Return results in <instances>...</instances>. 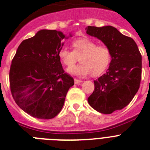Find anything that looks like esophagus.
Returning <instances> with one entry per match:
<instances>
[{"label":"esophagus","instance_id":"34e87169","mask_svg":"<svg viewBox=\"0 0 150 150\" xmlns=\"http://www.w3.org/2000/svg\"><path fill=\"white\" fill-rule=\"evenodd\" d=\"M83 82V80H80V79H74V83L75 84H78V83H80Z\"/></svg>","mask_w":150,"mask_h":150}]
</instances>
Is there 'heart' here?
<instances>
[{"mask_svg":"<svg viewBox=\"0 0 150 150\" xmlns=\"http://www.w3.org/2000/svg\"><path fill=\"white\" fill-rule=\"evenodd\" d=\"M73 50L62 47L58 55L62 63L71 66L79 58L81 62L67 69L69 74L78 76H86L91 73L94 76H99L106 71L111 61V52L105 45H98L88 38H80L72 42Z\"/></svg>","mask_w":150,"mask_h":150,"instance_id":"b5f03b06","label":"heart"}]
</instances>
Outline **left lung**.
Returning a JSON list of instances; mask_svg holds the SVG:
<instances>
[{
    "label": "left lung",
    "instance_id": "8db88e82",
    "mask_svg": "<svg viewBox=\"0 0 150 150\" xmlns=\"http://www.w3.org/2000/svg\"><path fill=\"white\" fill-rule=\"evenodd\" d=\"M86 33L109 47L110 67L94 81L95 90L88 98L89 105L98 112L110 114L132 101L140 88L142 56L135 41L112 26L86 28Z\"/></svg>",
    "mask_w": 150,
    "mask_h": 150
}]
</instances>
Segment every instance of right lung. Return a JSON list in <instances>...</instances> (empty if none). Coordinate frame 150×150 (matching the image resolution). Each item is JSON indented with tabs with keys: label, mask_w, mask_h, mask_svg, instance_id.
<instances>
[{
	"label": "right lung",
	"mask_w": 150,
	"mask_h": 150,
	"mask_svg": "<svg viewBox=\"0 0 150 150\" xmlns=\"http://www.w3.org/2000/svg\"><path fill=\"white\" fill-rule=\"evenodd\" d=\"M67 38L61 31L40 30L22 41L12 60V95L17 105L33 117L50 120L56 116L74 85L58 55L64 44L61 41Z\"/></svg>",
	"instance_id": "1"
}]
</instances>
